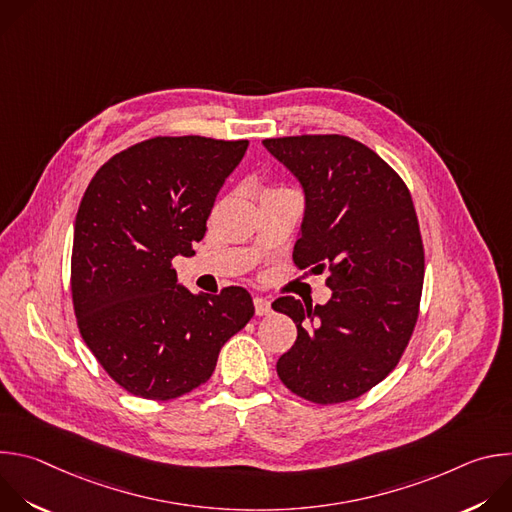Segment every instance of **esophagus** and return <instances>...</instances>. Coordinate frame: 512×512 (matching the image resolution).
<instances>
[{"mask_svg":"<svg viewBox=\"0 0 512 512\" xmlns=\"http://www.w3.org/2000/svg\"><path fill=\"white\" fill-rule=\"evenodd\" d=\"M253 304H255V314H257V316H267V314H271V302H269L267 298H255Z\"/></svg>","mask_w":512,"mask_h":512,"instance_id":"obj_1","label":"esophagus"}]
</instances>
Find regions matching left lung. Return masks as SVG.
<instances>
[{"instance_id":"left-lung-1","label":"left lung","mask_w":512,"mask_h":512,"mask_svg":"<svg viewBox=\"0 0 512 512\" xmlns=\"http://www.w3.org/2000/svg\"><path fill=\"white\" fill-rule=\"evenodd\" d=\"M263 145L306 194L294 263L328 269L332 289L324 306L291 296L271 304L298 326L277 375L318 405L356 399L397 367L419 316L425 257L409 188L346 135L271 137Z\"/></svg>"}]
</instances>
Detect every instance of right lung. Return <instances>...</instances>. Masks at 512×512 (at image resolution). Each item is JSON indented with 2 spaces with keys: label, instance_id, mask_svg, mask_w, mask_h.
Segmentation results:
<instances>
[{
  "label": "right lung",
  "instance_id": "obj_1",
  "mask_svg": "<svg viewBox=\"0 0 512 512\" xmlns=\"http://www.w3.org/2000/svg\"><path fill=\"white\" fill-rule=\"evenodd\" d=\"M247 145L152 137L115 154L85 190L72 241V306L89 350L135 397L170 401L204 385L223 344L255 314L245 287L192 294L172 267L176 255H194Z\"/></svg>",
  "mask_w": 512,
  "mask_h": 512
}]
</instances>
